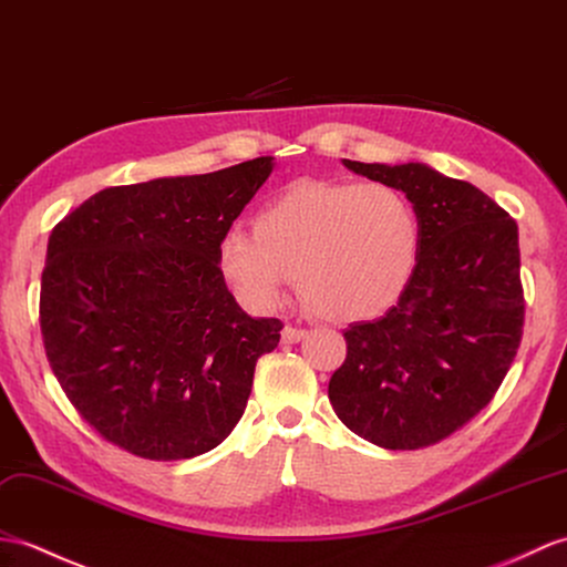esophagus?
Returning a JSON list of instances; mask_svg holds the SVG:
<instances>
[{"mask_svg": "<svg viewBox=\"0 0 567 567\" xmlns=\"http://www.w3.org/2000/svg\"><path fill=\"white\" fill-rule=\"evenodd\" d=\"M307 336L305 328H295V326H285L282 328V343L285 346H292V343H299L301 338Z\"/></svg>", "mask_w": 567, "mask_h": 567, "instance_id": "34e87169", "label": "esophagus"}]
</instances>
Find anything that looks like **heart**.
Masks as SVG:
<instances>
[{"label":"heart","instance_id":"obj_1","mask_svg":"<svg viewBox=\"0 0 567 567\" xmlns=\"http://www.w3.org/2000/svg\"><path fill=\"white\" fill-rule=\"evenodd\" d=\"M420 244L417 217L386 183L295 181L258 209L254 229L219 236L215 262L236 299L254 311L278 307L289 280L313 313L333 323L367 321L396 305Z\"/></svg>","mask_w":567,"mask_h":567}]
</instances>
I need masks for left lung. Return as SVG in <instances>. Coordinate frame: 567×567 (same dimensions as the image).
I'll return each mask as SVG.
<instances>
[{
	"label": "left lung",
	"mask_w": 567,
	"mask_h": 567,
	"mask_svg": "<svg viewBox=\"0 0 567 567\" xmlns=\"http://www.w3.org/2000/svg\"><path fill=\"white\" fill-rule=\"evenodd\" d=\"M343 164L405 193L420 244L399 305L346 328L348 358L328 399L362 440L420 450L483 411L515 360L524 323L517 221L427 164Z\"/></svg>",
	"instance_id": "1"
}]
</instances>
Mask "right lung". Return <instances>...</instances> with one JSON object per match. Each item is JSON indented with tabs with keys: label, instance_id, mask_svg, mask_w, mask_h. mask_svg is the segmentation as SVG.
<instances>
[{
	"label": "right lung",
	"instance_id": "obj_1",
	"mask_svg": "<svg viewBox=\"0 0 567 567\" xmlns=\"http://www.w3.org/2000/svg\"><path fill=\"white\" fill-rule=\"evenodd\" d=\"M215 174L91 195L50 234L41 331L62 391L101 437L154 462L200 456L239 423L282 323L254 319L219 278V236L272 174Z\"/></svg>",
	"mask_w": 567,
	"mask_h": 567
}]
</instances>
